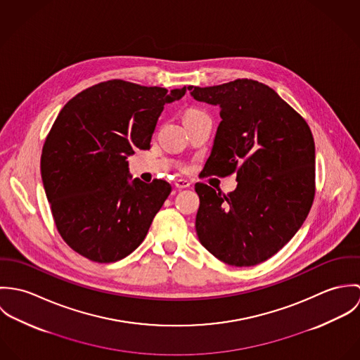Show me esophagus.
I'll return each instance as SVG.
<instances>
[{
	"mask_svg": "<svg viewBox=\"0 0 360 360\" xmlns=\"http://www.w3.org/2000/svg\"><path fill=\"white\" fill-rule=\"evenodd\" d=\"M174 186L177 187V188H180V190H183V188H188L190 186H191V183L188 181V180H184V179H179V180H176V183H174Z\"/></svg>",
	"mask_w": 360,
	"mask_h": 360,
	"instance_id": "obj_1",
	"label": "esophagus"
}]
</instances>
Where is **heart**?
Here are the masks:
<instances>
[{
    "mask_svg": "<svg viewBox=\"0 0 360 360\" xmlns=\"http://www.w3.org/2000/svg\"><path fill=\"white\" fill-rule=\"evenodd\" d=\"M194 113H201V112H198V110H190L187 115H194Z\"/></svg>",
    "mask_w": 360,
    "mask_h": 360,
    "instance_id": "heart-1",
    "label": "heart"
}]
</instances>
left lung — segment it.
Returning a JSON list of instances; mask_svg holds the SVG:
<instances>
[{"label": "left lung", "mask_w": 360, "mask_h": 360, "mask_svg": "<svg viewBox=\"0 0 360 360\" xmlns=\"http://www.w3.org/2000/svg\"><path fill=\"white\" fill-rule=\"evenodd\" d=\"M188 90L217 105L221 122L201 173H237V188L216 193L195 184L201 244L231 266H255L300 230L314 198V141L305 119L269 86L237 79Z\"/></svg>", "instance_id": "obj_1"}]
</instances>
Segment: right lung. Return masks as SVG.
Masks as SVG:
<instances>
[{"instance_id": "right-lung-1", "label": "right lung", "mask_w": 360, "mask_h": 360, "mask_svg": "<svg viewBox=\"0 0 360 360\" xmlns=\"http://www.w3.org/2000/svg\"><path fill=\"white\" fill-rule=\"evenodd\" d=\"M186 91L115 79L83 90L60 109L40 167L55 226L73 251L110 263L144 241L172 186L131 180L126 159L136 148H151L163 106Z\"/></svg>"}]
</instances>
